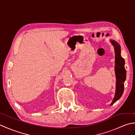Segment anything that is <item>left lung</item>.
<instances>
[{"mask_svg": "<svg viewBox=\"0 0 135 135\" xmlns=\"http://www.w3.org/2000/svg\"><path fill=\"white\" fill-rule=\"evenodd\" d=\"M115 50V73L116 76L115 94L111 105L115 103L122 96L124 90V82L126 79V70L125 69V60L121 56V46L117 42L111 40Z\"/></svg>", "mask_w": 135, "mask_h": 135, "instance_id": "obj_1", "label": "left lung"}]
</instances>
